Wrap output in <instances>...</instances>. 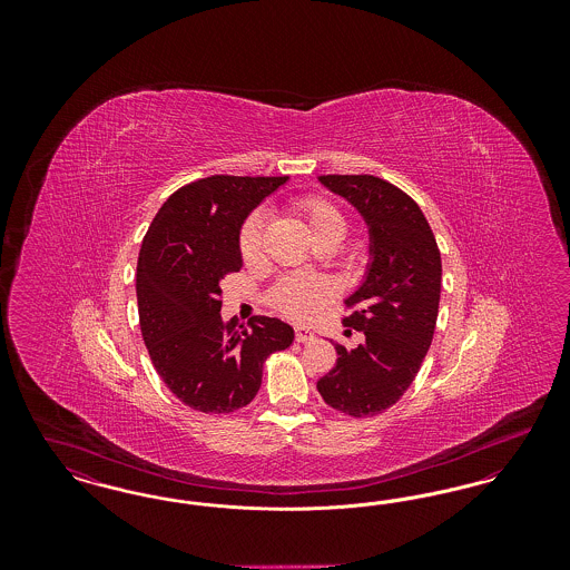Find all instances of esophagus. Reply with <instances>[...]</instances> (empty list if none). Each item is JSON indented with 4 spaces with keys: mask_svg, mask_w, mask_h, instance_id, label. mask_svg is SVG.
Wrapping results in <instances>:
<instances>
[{
    "mask_svg": "<svg viewBox=\"0 0 570 570\" xmlns=\"http://www.w3.org/2000/svg\"><path fill=\"white\" fill-rule=\"evenodd\" d=\"M316 335H314V331H309L307 326H297L295 328V340H297L298 344H307V342H312Z\"/></svg>",
    "mask_w": 570,
    "mask_h": 570,
    "instance_id": "1",
    "label": "esophagus"
}]
</instances>
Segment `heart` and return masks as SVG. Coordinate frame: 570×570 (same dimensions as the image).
I'll return each instance as SVG.
<instances>
[{"mask_svg":"<svg viewBox=\"0 0 570 570\" xmlns=\"http://www.w3.org/2000/svg\"><path fill=\"white\" fill-rule=\"evenodd\" d=\"M295 216L303 222L309 237L316 244L340 242L346 230V219L342 212L326 200L325 196L307 194L293 203ZM239 254L245 265L258 263L263 254V217L258 214L245 219L239 228ZM335 297V286L326 277L291 275L282 279L272 293V305L293 321H309L325 309L326 303Z\"/></svg>","mask_w":570,"mask_h":570,"instance_id":"obj_1","label":"heart"}]
</instances>
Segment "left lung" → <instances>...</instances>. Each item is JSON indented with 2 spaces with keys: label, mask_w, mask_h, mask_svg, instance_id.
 Segmentation results:
<instances>
[{
  "label": "left lung",
  "mask_w": 570,
  "mask_h": 570,
  "mask_svg": "<svg viewBox=\"0 0 570 570\" xmlns=\"http://www.w3.org/2000/svg\"><path fill=\"white\" fill-rule=\"evenodd\" d=\"M321 184L344 196L370 226L372 263L365 282L346 298L344 325L363 344H335L337 361L318 380L326 404L354 419L397 404L432 346L442 261L421 207L374 175H323Z\"/></svg>",
  "instance_id": "left-lung-1"
}]
</instances>
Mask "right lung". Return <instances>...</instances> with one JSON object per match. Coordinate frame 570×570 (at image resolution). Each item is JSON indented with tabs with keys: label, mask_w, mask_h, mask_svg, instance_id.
<instances>
[{
	"label": "right lung",
	"mask_w": 570,
	"mask_h": 570,
	"mask_svg": "<svg viewBox=\"0 0 570 570\" xmlns=\"http://www.w3.org/2000/svg\"><path fill=\"white\" fill-rule=\"evenodd\" d=\"M288 177L214 175L179 188L154 217L138 254L136 298L145 346L177 400L205 414L247 406L267 356L293 326L254 316L222 321V279L242 269L239 228Z\"/></svg>",
	"instance_id": "1"
}]
</instances>
